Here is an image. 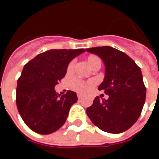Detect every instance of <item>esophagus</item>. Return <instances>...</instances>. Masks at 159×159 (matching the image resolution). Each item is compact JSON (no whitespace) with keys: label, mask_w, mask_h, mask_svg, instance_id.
<instances>
[{"label":"esophagus","mask_w":159,"mask_h":159,"mask_svg":"<svg viewBox=\"0 0 159 159\" xmlns=\"http://www.w3.org/2000/svg\"><path fill=\"white\" fill-rule=\"evenodd\" d=\"M77 97H78V100H81L83 98V95L81 93H77Z\"/></svg>","instance_id":"1"}]
</instances>
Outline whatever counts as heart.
Listing matches in <instances>:
<instances>
[{
  "instance_id": "obj_1",
  "label": "heart",
  "mask_w": 159,
  "mask_h": 159,
  "mask_svg": "<svg viewBox=\"0 0 159 159\" xmlns=\"http://www.w3.org/2000/svg\"><path fill=\"white\" fill-rule=\"evenodd\" d=\"M88 63L92 68L95 67L97 65H101V61L100 59L96 57V56L91 55L88 58ZM74 68V61H71L70 63L68 66H67V72L70 73L73 70ZM93 85V83L92 81H89V82H83L82 80L77 79V78H74L70 81V88L72 89L76 90L79 93H85L88 90L91 89Z\"/></svg>"
}]
</instances>
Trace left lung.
I'll return each mask as SVG.
<instances>
[{
    "label": "left lung",
    "instance_id": "left-lung-1",
    "mask_svg": "<svg viewBox=\"0 0 159 159\" xmlns=\"http://www.w3.org/2000/svg\"><path fill=\"white\" fill-rule=\"evenodd\" d=\"M105 65L104 81L98 87L109 95L107 100L97 96L87 108V115L99 129L111 134L129 129L140 117L147 89L140 67L126 53L109 46L87 48Z\"/></svg>",
    "mask_w": 159,
    "mask_h": 159
}]
</instances>
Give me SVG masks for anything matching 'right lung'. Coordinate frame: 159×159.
I'll return each mask as SVG.
<instances>
[{
	"mask_svg": "<svg viewBox=\"0 0 159 159\" xmlns=\"http://www.w3.org/2000/svg\"><path fill=\"white\" fill-rule=\"evenodd\" d=\"M85 49H51L26 64L18 80L16 103L30 129L40 134L55 132L66 123L69 111L77 101L69 90L59 96L54 87L66 76L67 66Z\"/></svg>",
	"mask_w": 159,
	"mask_h": 159,
	"instance_id": "right-lung-1",
	"label": "right lung"
}]
</instances>
